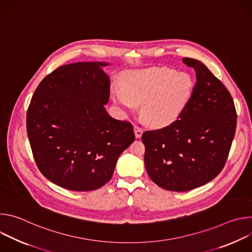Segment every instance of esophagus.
<instances>
[{
    "mask_svg": "<svg viewBox=\"0 0 252 252\" xmlns=\"http://www.w3.org/2000/svg\"><path fill=\"white\" fill-rule=\"evenodd\" d=\"M133 128H134V134H135V137H136V138L141 137L142 132H143V129H142L140 126H135Z\"/></svg>",
    "mask_w": 252,
    "mask_h": 252,
    "instance_id": "esophagus-1",
    "label": "esophagus"
}]
</instances>
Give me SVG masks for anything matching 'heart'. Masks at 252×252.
Returning <instances> with one entry per match:
<instances>
[{
	"label": "heart",
	"mask_w": 252,
	"mask_h": 252,
	"mask_svg": "<svg viewBox=\"0 0 252 252\" xmlns=\"http://www.w3.org/2000/svg\"><path fill=\"white\" fill-rule=\"evenodd\" d=\"M122 88L112 89L114 100L126 112L141 105V116L147 124L161 127L174 123L189 104L193 82L190 76L166 66L135 69L126 73Z\"/></svg>",
	"instance_id": "1"
}]
</instances>
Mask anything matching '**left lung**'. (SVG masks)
Instances as JSON below:
<instances>
[{"instance_id":"1","label":"left lung","mask_w":252,"mask_h":252,"mask_svg":"<svg viewBox=\"0 0 252 252\" xmlns=\"http://www.w3.org/2000/svg\"><path fill=\"white\" fill-rule=\"evenodd\" d=\"M183 62L194 68L191 98L171 125L148 130L145 164L152 181L171 191H188L218 176L223 168L235 134L236 111L223 84L194 59Z\"/></svg>"}]
</instances>
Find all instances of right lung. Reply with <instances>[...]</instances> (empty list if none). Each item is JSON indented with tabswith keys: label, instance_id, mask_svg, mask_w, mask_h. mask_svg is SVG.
<instances>
[{
	"label": "right lung",
	"instance_id": "obj_1",
	"mask_svg": "<svg viewBox=\"0 0 252 252\" xmlns=\"http://www.w3.org/2000/svg\"><path fill=\"white\" fill-rule=\"evenodd\" d=\"M107 63L59 66L35 89L27 113V131L40 171L53 184L90 191L113 176L118 158L134 141L129 122L106 113Z\"/></svg>",
	"mask_w": 252,
	"mask_h": 252
}]
</instances>
